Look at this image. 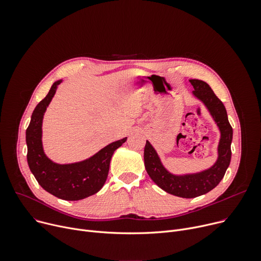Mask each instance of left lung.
<instances>
[{"label": "left lung", "mask_w": 261, "mask_h": 261, "mask_svg": "<svg viewBox=\"0 0 261 261\" xmlns=\"http://www.w3.org/2000/svg\"><path fill=\"white\" fill-rule=\"evenodd\" d=\"M189 81L195 89L194 95L206 106L221 133L218 146V160L215 165L202 172L174 175L162 165L156 151L148 141H146L144 150L145 168L151 180L166 193L187 199L207 194L220 183L230 163L232 140V128L222 101L205 81L199 79H190Z\"/></svg>", "instance_id": "8db88e82"}]
</instances>
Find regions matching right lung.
Returning a JSON list of instances; mask_svg holds the SVG:
<instances>
[{"label": "right lung", "mask_w": 261, "mask_h": 261, "mask_svg": "<svg viewBox=\"0 0 261 261\" xmlns=\"http://www.w3.org/2000/svg\"><path fill=\"white\" fill-rule=\"evenodd\" d=\"M60 84L61 80L55 82L32 114L30 126L26 129L27 163L38 183L47 193L62 200L77 201L98 193L102 188L108 177L110 161L127 138L109 144L86 161L66 165L51 162L42 148V119Z\"/></svg>", "instance_id": "1"}]
</instances>
